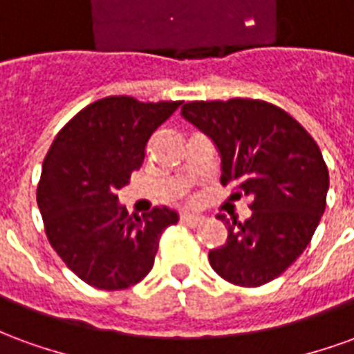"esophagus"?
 <instances>
[{"instance_id":"1","label":"esophagus","mask_w":354,"mask_h":354,"mask_svg":"<svg viewBox=\"0 0 354 354\" xmlns=\"http://www.w3.org/2000/svg\"><path fill=\"white\" fill-rule=\"evenodd\" d=\"M180 222L189 225V227H197L201 222H203V216L199 214H182L180 216Z\"/></svg>"}]
</instances>
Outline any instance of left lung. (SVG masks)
<instances>
[{
	"mask_svg": "<svg viewBox=\"0 0 354 354\" xmlns=\"http://www.w3.org/2000/svg\"><path fill=\"white\" fill-rule=\"evenodd\" d=\"M182 117L218 147L231 197H252L243 223L218 214L227 241L208 252L210 266L237 286L273 281L311 243L326 208L330 178L317 142L284 109L250 98L187 102Z\"/></svg>",
	"mask_w": 354,
	"mask_h": 354,
	"instance_id": "8db88e82",
	"label": "left lung"
}]
</instances>
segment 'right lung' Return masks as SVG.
<instances>
[{
    "label": "right lung",
    "mask_w": 354,
    "mask_h": 354,
    "mask_svg": "<svg viewBox=\"0 0 354 354\" xmlns=\"http://www.w3.org/2000/svg\"><path fill=\"white\" fill-rule=\"evenodd\" d=\"M182 102L108 96L81 109L50 146L37 207L50 246L81 281L123 290L153 267L159 239L178 212L155 207L129 216L117 193L144 162L147 140Z\"/></svg>",
    "instance_id": "add662e5"
}]
</instances>
